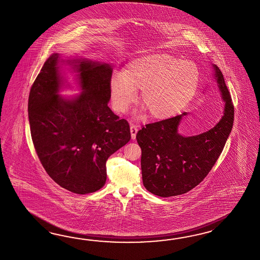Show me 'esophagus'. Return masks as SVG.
I'll return each instance as SVG.
<instances>
[{
  "mask_svg": "<svg viewBox=\"0 0 260 260\" xmlns=\"http://www.w3.org/2000/svg\"><path fill=\"white\" fill-rule=\"evenodd\" d=\"M130 131H131V138H132V140H135L137 133L139 131V127L137 126L136 124H131L130 125Z\"/></svg>",
  "mask_w": 260,
  "mask_h": 260,
  "instance_id": "obj_1",
  "label": "esophagus"
}]
</instances>
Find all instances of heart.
<instances>
[{
    "label": "heart",
    "mask_w": 260,
    "mask_h": 260,
    "mask_svg": "<svg viewBox=\"0 0 260 260\" xmlns=\"http://www.w3.org/2000/svg\"><path fill=\"white\" fill-rule=\"evenodd\" d=\"M200 74L197 66L168 53H152L134 59L123 74H115L109 82L114 109L125 112L137 100L154 120L179 113L198 90Z\"/></svg>",
    "instance_id": "1"
}]
</instances>
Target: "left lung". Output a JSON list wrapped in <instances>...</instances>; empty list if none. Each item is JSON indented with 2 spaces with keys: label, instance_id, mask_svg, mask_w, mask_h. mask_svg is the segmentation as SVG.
<instances>
[{
  "label": "left lung",
  "instance_id": "left-lung-1",
  "mask_svg": "<svg viewBox=\"0 0 260 260\" xmlns=\"http://www.w3.org/2000/svg\"><path fill=\"white\" fill-rule=\"evenodd\" d=\"M224 113L209 131L192 137L177 133L186 112L142 126L137 134L141 149V173L147 190L160 197L177 196L198 186L223 150L234 122V105L222 73L213 65Z\"/></svg>",
  "mask_w": 260,
  "mask_h": 260
}]
</instances>
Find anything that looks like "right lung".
I'll use <instances>...</instances> for the list:
<instances>
[{"label":"right lung","mask_w":260,"mask_h":260,"mask_svg":"<svg viewBox=\"0 0 260 260\" xmlns=\"http://www.w3.org/2000/svg\"><path fill=\"white\" fill-rule=\"evenodd\" d=\"M59 55L52 54L34 82L28 117L34 147L52 179L77 194L99 190L107 181V160L131 139L126 120L107 104L112 69L87 60L70 61L79 74L82 93L58 95Z\"/></svg>","instance_id":"1"}]
</instances>
